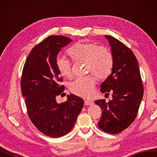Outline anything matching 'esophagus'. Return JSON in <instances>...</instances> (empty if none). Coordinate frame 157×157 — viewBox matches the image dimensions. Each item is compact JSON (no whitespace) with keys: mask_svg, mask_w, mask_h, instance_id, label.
Masks as SVG:
<instances>
[{"mask_svg":"<svg viewBox=\"0 0 157 157\" xmlns=\"http://www.w3.org/2000/svg\"><path fill=\"white\" fill-rule=\"evenodd\" d=\"M93 101H90V100H85L84 101V104L86 105V106H90V105H93Z\"/></svg>","mask_w":157,"mask_h":157,"instance_id":"1","label":"esophagus"}]
</instances>
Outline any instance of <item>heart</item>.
I'll list each match as a JSON object with an SVG mask.
<instances>
[{
    "mask_svg": "<svg viewBox=\"0 0 157 157\" xmlns=\"http://www.w3.org/2000/svg\"><path fill=\"white\" fill-rule=\"evenodd\" d=\"M74 62H86V73H90L100 79H106L113 69V56L106 47L99 46L95 42L79 41L68 51ZM56 67L62 76L71 78L73 75L71 64L64 58H58ZM96 78L93 75L77 78L71 84V92L77 95L90 98L94 93Z\"/></svg>",
    "mask_w": 157,
    "mask_h": 157,
    "instance_id": "obj_1",
    "label": "heart"
}]
</instances>
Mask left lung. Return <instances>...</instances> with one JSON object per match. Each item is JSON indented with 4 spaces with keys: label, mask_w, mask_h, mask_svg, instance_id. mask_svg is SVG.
<instances>
[{
    "label": "left lung",
    "mask_w": 157,
    "mask_h": 157,
    "mask_svg": "<svg viewBox=\"0 0 157 157\" xmlns=\"http://www.w3.org/2000/svg\"><path fill=\"white\" fill-rule=\"evenodd\" d=\"M112 49V73L101 85L103 93H112V100L95 101L102 110L98 126L105 132L118 134L130 126L137 115L144 95L138 62L130 48L113 36H105ZM109 95V94H108Z\"/></svg>",
    "instance_id": "8db88e82"
}]
</instances>
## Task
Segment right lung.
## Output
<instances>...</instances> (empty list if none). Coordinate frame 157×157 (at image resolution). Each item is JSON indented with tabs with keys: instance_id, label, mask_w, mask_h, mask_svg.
I'll return each mask as SVG.
<instances>
[{
	"instance_id": "obj_1",
	"label": "right lung",
	"mask_w": 157,
	"mask_h": 157,
	"mask_svg": "<svg viewBox=\"0 0 157 157\" xmlns=\"http://www.w3.org/2000/svg\"><path fill=\"white\" fill-rule=\"evenodd\" d=\"M72 40L51 35L36 45L25 61L21 86L28 116L45 135L58 138L69 133L84 106V100L73 94L57 103L56 98L64 90L56 67L57 56Z\"/></svg>"
}]
</instances>
